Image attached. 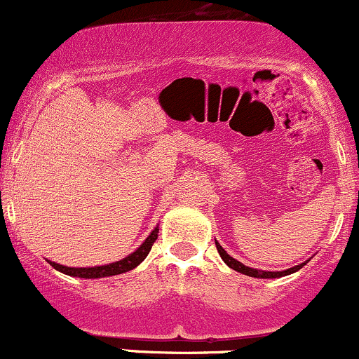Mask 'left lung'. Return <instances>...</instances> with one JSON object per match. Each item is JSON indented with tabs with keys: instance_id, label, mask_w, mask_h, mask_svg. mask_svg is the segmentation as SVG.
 I'll list each match as a JSON object with an SVG mask.
<instances>
[{
	"instance_id": "8db88e82",
	"label": "left lung",
	"mask_w": 359,
	"mask_h": 359,
	"mask_svg": "<svg viewBox=\"0 0 359 359\" xmlns=\"http://www.w3.org/2000/svg\"><path fill=\"white\" fill-rule=\"evenodd\" d=\"M216 248H217V253L221 255L222 262H224L226 265L229 266V269H233V270L240 271V273H243V275H248V277H255V278H280V277H285V275L295 273V271L302 269V266L306 265V263L309 262V259H311V258H309L307 262H304V263H299V265L292 266V269L282 270V271H266V270L250 269V266L243 265L241 262H238V259H234V258L231 257V255H228V253H226L224 248H222V246H221L219 243H217V241H216Z\"/></svg>"
}]
</instances>
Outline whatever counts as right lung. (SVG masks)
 <instances>
[{
	"label": "right lung",
	"instance_id": "1",
	"mask_svg": "<svg viewBox=\"0 0 359 359\" xmlns=\"http://www.w3.org/2000/svg\"><path fill=\"white\" fill-rule=\"evenodd\" d=\"M156 236H158V226L148 234V238L142 245L138 246L137 250L133 251L131 255H128L123 259H118V262L109 263V265H100V266H88V269H76V266H64L60 263L50 262L48 263L53 266L55 270H59L60 273L69 275V277H77V278H104V277H113V275H119L125 273V271H130L133 269H137L140 263L147 258V255L150 253L151 245H154Z\"/></svg>",
	"mask_w": 359,
	"mask_h": 359
}]
</instances>
